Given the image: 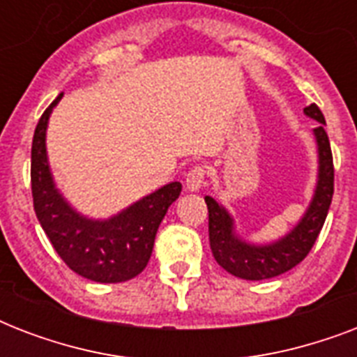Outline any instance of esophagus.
Returning <instances> with one entry per match:
<instances>
[{"instance_id": "esophagus-1", "label": "esophagus", "mask_w": 357, "mask_h": 357, "mask_svg": "<svg viewBox=\"0 0 357 357\" xmlns=\"http://www.w3.org/2000/svg\"><path fill=\"white\" fill-rule=\"evenodd\" d=\"M206 176L207 170L204 165H195V167L190 168L187 176H185V185H187V189L189 190H198L204 187L206 183Z\"/></svg>"}]
</instances>
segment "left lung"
I'll return each mask as SVG.
<instances>
[{"mask_svg":"<svg viewBox=\"0 0 357 357\" xmlns=\"http://www.w3.org/2000/svg\"><path fill=\"white\" fill-rule=\"evenodd\" d=\"M304 113L319 122L315 139L319 144V183L310 209L300 224L283 238L265 246H255L241 241L234 234V220L211 196H206L209 211V244L213 257L224 271L243 280H268L291 271L305 259L321 234L333 196V157L324 126L326 120L321 109L311 103Z\"/></svg>","mask_w":357,"mask_h":357,"instance_id":"8db88e82","label":"left lung"}]
</instances>
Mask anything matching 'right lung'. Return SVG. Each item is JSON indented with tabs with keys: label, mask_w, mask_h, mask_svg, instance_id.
Returning <instances> with one entry per match:
<instances>
[{
	"label": "right lung",
	"mask_w": 357,
	"mask_h": 357,
	"mask_svg": "<svg viewBox=\"0 0 357 357\" xmlns=\"http://www.w3.org/2000/svg\"><path fill=\"white\" fill-rule=\"evenodd\" d=\"M36 123L31 148V192L38 222L59 257L79 276L100 283H120L139 276L150 261L159 224L181 183L172 181L109 220H89L63 200L53 185L46 155V128L52 109Z\"/></svg>",
	"instance_id": "1"
}]
</instances>
